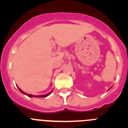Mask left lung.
<instances>
[{"instance_id":"1","label":"left lung","mask_w":128,"mask_h":128,"mask_svg":"<svg viewBox=\"0 0 128 128\" xmlns=\"http://www.w3.org/2000/svg\"><path fill=\"white\" fill-rule=\"evenodd\" d=\"M108 90H110V89H108Z\"/></svg>"}]
</instances>
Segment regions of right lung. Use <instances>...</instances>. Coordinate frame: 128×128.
Returning a JSON list of instances; mask_svg holds the SVG:
<instances>
[{
	"label": "right lung",
	"mask_w": 128,
	"mask_h": 128,
	"mask_svg": "<svg viewBox=\"0 0 128 128\" xmlns=\"http://www.w3.org/2000/svg\"><path fill=\"white\" fill-rule=\"evenodd\" d=\"M18 89H19V90H20V91L21 92L22 94L26 95V96H28V97H29V98H46V97H47L48 96H49V95H50V94L52 93V91H51L50 92H49V93L47 94H46V95H41V96H33V95L28 94H26V92H24L22 91V90H21L20 88H18Z\"/></svg>",
	"instance_id": "right-lung-1"
}]
</instances>
